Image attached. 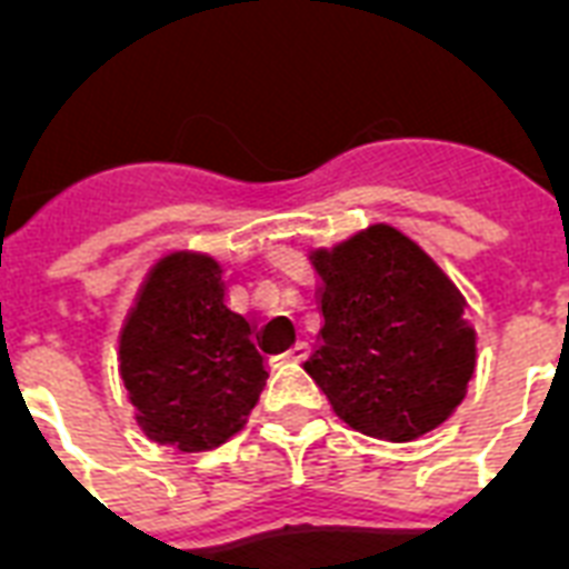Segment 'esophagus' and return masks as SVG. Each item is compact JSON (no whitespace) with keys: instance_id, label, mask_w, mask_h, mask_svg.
<instances>
[{"instance_id":"esophagus-1","label":"esophagus","mask_w":569,"mask_h":569,"mask_svg":"<svg viewBox=\"0 0 569 569\" xmlns=\"http://www.w3.org/2000/svg\"><path fill=\"white\" fill-rule=\"evenodd\" d=\"M303 357H307V348L298 342V346H289L286 351H280V355L274 357V360H289V363H301Z\"/></svg>"}]
</instances>
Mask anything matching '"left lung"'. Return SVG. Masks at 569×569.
Wrapping results in <instances>:
<instances>
[{
    "label": "left lung",
    "instance_id": "left-lung-1",
    "mask_svg": "<svg viewBox=\"0 0 569 569\" xmlns=\"http://www.w3.org/2000/svg\"><path fill=\"white\" fill-rule=\"evenodd\" d=\"M312 268L321 330L303 372L333 413L389 442L446 422L476 369V330L449 277L387 223L316 250Z\"/></svg>",
    "mask_w": 569,
    "mask_h": 569
}]
</instances>
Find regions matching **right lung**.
<instances>
[{
  "label": "right lung",
  "mask_w": 569,
  "mask_h": 569,
  "mask_svg": "<svg viewBox=\"0 0 569 569\" xmlns=\"http://www.w3.org/2000/svg\"><path fill=\"white\" fill-rule=\"evenodd\" d=\"M120 378L150 440L206 451L230 440L266 387V357L223 301L212 257L173 253L150 271L120 333Z\"/></svg>",
  "instance_id": "right-lung-1"
}]
</instances>
